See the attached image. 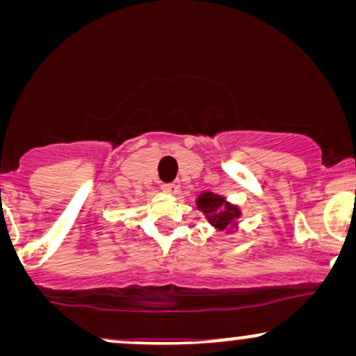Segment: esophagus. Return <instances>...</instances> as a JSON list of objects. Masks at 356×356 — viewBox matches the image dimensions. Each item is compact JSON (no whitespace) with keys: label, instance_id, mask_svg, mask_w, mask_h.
<instances>
[{"label":"esophagus","instance_id":"34e87169","mask_svg":"<svg viewBox=\"0 0 356 356\" xmlns=\"http://www.w3.org/2000/svg\"><path fill=\"white\" fill-rule=\"evenodd\" d=\"M179 189H181V184L179 182H169L162 186V191L167 192V194H177Z\"/></svg>","mask_w":356,"mask_h":356}]
</instances>
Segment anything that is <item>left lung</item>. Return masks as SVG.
Masks as SVG:
<instances>
[{
	"label": "left lung",
	"mask_w": 356,
	"mask_h": 356,
	"mask_svg": "<svg viewBox=\"0 0 356 356\" xmlns=\"http://www.w3.org/2000/svg\"><path fill=\"white\" fill-rule=\"evenodd\" d=\"M195 206L214 229L232 232L234 227H238L241 209L236 204L227 202L226 197H222V195L209 191L201 192L199 197L195 199Z\"/></svg>",
	"instance_id": "8db88e82"
}]
</instances>
